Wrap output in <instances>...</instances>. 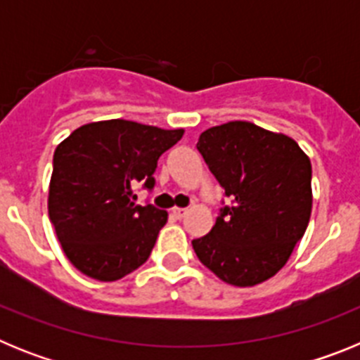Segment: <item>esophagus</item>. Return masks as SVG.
<instances>
[{
	"instance_id": "esophagus-1",
	"label": "esophagus",
	"mask_w": 360,
	"mask_h": 360,
	"mask_svg": "<svg viewBox=\"0 0 360 360\" xmlns=\"http://www.w3.org/2000/svg\"><path fill=\"white\" fill-rule=\"evenodd\" d=\"M186 214H187V209H182V207H174L173 209V216L176 219H182Z\"/></svg>"
}]
</instances>
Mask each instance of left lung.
Here are the masks:
<instances>
[{
  "label": "left lung",
  "instance_id": "1",
  "mask_svg": "<svg viewBox=\"0 0 360 360\" xmlns=\"http://www.w3.org/2000/svg\"><path fill=\"white\" fill-rule=\"evenodd\" d=\"M196 148L231 202H221L209 234L193 240L196 256L234 287L266 281L308 227L310 160L290 136L243 120L209 128Z\"/></svg>",
  "mask_w": 360,
  "mask_h": 360
}]
</instances>
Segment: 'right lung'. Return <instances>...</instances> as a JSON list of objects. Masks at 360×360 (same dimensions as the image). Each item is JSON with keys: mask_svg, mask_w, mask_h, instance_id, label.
I'll return each mask as SVG.
<instances>
[{"mask_svg": "<svg viewBox=\"0 0 360 360\" xmlns=\"http://www.w3.org/2000/svg\"><path fill=\"white\" fill-rule=\"evenodd\" d=\"M182 135L184 129L113 119L81 126L57 146L49 216L82 274L117 281L148 262L167 212L136 205L135 187H155L158 158Z\"/></svg>", "mask_w": 360, "mask_h": 360, "instance_id": "obj_1", "label": "right lung"}]
</instances>
